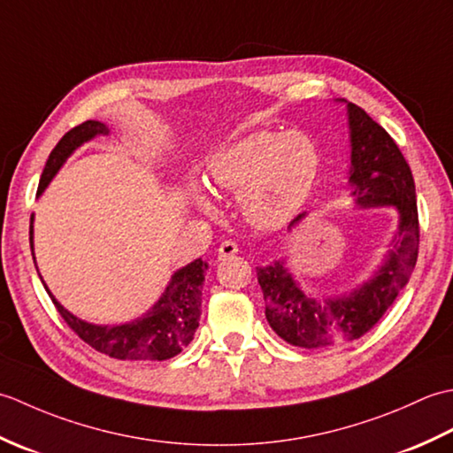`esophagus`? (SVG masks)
Wrapping results in <instances>:
<instances>
[{"label":"esophagus","mask_w":453,"mask_h":453,"mask_svg":"<svg viewBox=\"0 0 453 453\" xmlns=\"http://www.w3.org/2000/svg\"><path fill=\"white\" fill-rule=\"evenodd\" d=\"M239 251L237 249V243L235 242H224L219 245V249H218V258H221V261H226V258H232L235 253Z\"/></svg>","instance_id":"34e87169"}]
</instances>
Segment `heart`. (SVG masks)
Instances as JSON below:
<instances>
[{"mask_svg": "<svg viewBox=\"0 0 453 453\" xmlns=\"http://www.w3.org/2000/svg\"><path fill=\"white\" fill-rule=\"evenodd\" d=\"M319 169L321 153L310 134L253 130L210 157L208 179L221 190L239 192V210L253 227L274 229L302 210ZM190 192L202 211H214L204 190Z\"/></svg>", "mask_w": 453, "mask_h": 453, "instance_id": "1", "label": "heart"}]
</instances>
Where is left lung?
I'll list each match as a JSON object with an SVG mask.
<instances>
[{
  "label": "left lung",
  "mask_w": 453,
  "mask_h": 453,
  "mask_svg": "<svg viewBox=\"0 0 453 453\" xmlns=\"http://www.w3.org/2000/svg\"><path fill=\"white\" fill-rule=\"evenodd\" d=\"M346 103L350 130L349 192L356 208L391 206L397 229L381 263L352 290L317 296L302 290L288 258L257 268L265 296V315L273 331L300 349H325L360 339L381 319L407 286L418 255V211L415 180L397 143L364 109ZM297 216L288 229L300 226Z\"/></svg>",
  "instance_id": "obj_1"
}]
</instances>
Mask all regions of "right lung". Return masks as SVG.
<instances>
[{
	"label": "right lung",
	"mask_w": 453,
	"mask_h": 453,
	"mask_svg": "<svg viewBox=\"0 0 453 453\" xmlns=\"http://www.w3.org/2000/svg\"><path fill=\"white\" fill-rule=\"evenodd\" d=\"M111 128L104 122L99 120H88L80 124V127L72 128L65 136L56 143L42 171L41 182H38V192L41 196L50 185V180L58 175L64 163L72 153L81 148L83 143L91 142L97 136L109 134ZM35 214L31 216V251L35 255ZM35 258V257H33ZM36 266V258H35ZM38 271V268H36ZM208 271V263L202 258L180 266L179 271L173 273L171 280L161 294L159 300L153 303L146 313L127 323L119 325H95L89 321L80 319L65 310V307L56 300L54 294L48 290L41 273V280L46 288L48 296L52 297L56 310L65 319V323L80 334L95 350L111 356L117 360H169L177 356L185 346L190 344L195 339V333L198 329L200 321V305H202V284H204V276Z\"/></svg>",
	"instance_id": "right-lung-1"
}]
</instances>
